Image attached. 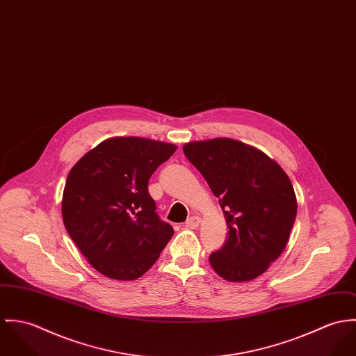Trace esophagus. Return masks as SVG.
<instances>
[{
	"label": "esophagus",
	"mask_w": 356,
	"mask_h": 356,
	"mask_svg": "<svg viewBox=\"0 0 356 356\" xmlns=\"http://www.w3.org/2000/svg\"><path fill=\"white\" fill-rule=\"evenodd\" d=\"M199 224H200V218H199L197 216H193V217H190V218L186 221V227H187V228H191V229L197 228Z\"/></svg>",
	"instance_id": "1"
}]
</instances>
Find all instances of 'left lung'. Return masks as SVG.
<instances>
[{
    "label": "left lung",
    "mask_w": 356,
    "mask_h": 356,
    "mask_svg": "<svg viewBox=\"0 0 356 356\" xmlns=\"http://www.w3.org/2000/svg\"><path fill=\"white\" fill-rule=\"evenodd\" d=\"M183 152L218 197L229 228L209 258L214 272L234 282L261 276L284 251L296 218L289 177L261 150L229 138L190 142Z\"/></svg>",
    "instance_id": "obj_1"
}]
</instances>
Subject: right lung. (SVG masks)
Wrapping results in <instances>:
<instances>
[{
    "label": "right lung",
    "mask_w": 356,
    "mask_h": 356,
    "mask_svg": "<svg viewBox=\"0 0 356 356\" xmlns=\"http://www.w3.org/2000/svg\"><path fill=\"white\" fill-rule=\"evenodd\" d=\"M176 146L136 136L101 142L71 169L61 203L65 229L88 264L115 280L143 276L173 236L156 213L149 179Z\"/></svg>",
    "instance_id": "right-lung-1"
}]
</instances>
